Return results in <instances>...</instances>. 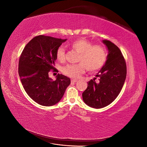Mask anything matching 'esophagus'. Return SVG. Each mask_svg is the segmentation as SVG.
Masks as SVG:
<instances>
[{
  "mask_svg": "<svg viewBox=\"0 0 147 147\" xmlns=\"http://www.w3.org/2000/svg\"><path fill=\"white\" fill-rule=\"evenodd\" d=\"M71 82H72V83H75L77 82V79H72L71 80Z\"/></svg>",
  "mask_w": 147,
  "mask_h": 147,
  "instance_id": "esophagus-1",
  "label": "esophagus"
}]
</instances>
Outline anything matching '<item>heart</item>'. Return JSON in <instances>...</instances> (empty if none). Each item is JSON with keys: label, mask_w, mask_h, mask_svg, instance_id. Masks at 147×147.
<instances>
[{"label": "heart", "mask_w": 147, "mask_h": 147, "mask_svg": "<svg viewBox=\"0 0 147 147\" xmlns=\"http://www.w3.org/2000/svg\"><path fill=\"white\" fill-rule=\"evenodd\" d=\"M70 47L79 53L78 62L76 64H67L62 69L66 76L77 78L84 73L85 68L88 71L100 69L104 65L107 58V53L104 48L99 45H92L90 42L86 39L75 40L70 43ZM56 58L59 61L65 59V49L60 47L56 51Z\"/></svg>", "instance_id": "obj_1"}]
</instances>
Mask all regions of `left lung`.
<instances>
[{
  "instance_id": "obj_1",
  "label": "left lung",
  "mask_w": 147,
  "mask_h": 147,
  "mask_svg": "<svg viewBox=\"0 0 147 147\" xmlns=\"http://www.w3.org/2000/svg\"><path fill=\"white\" fill-rule=\"evenodd\" d=\"M108 50L105 64L94 78L88 83L83 94V100L86 105L95 109L109 105L117 98L121 91L126 77V64L119 48L107 40L102 41Z\"/></svg>"
}]
</instances>
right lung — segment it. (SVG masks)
<instances>
[{
  "label": "right lung",
  "instance_id": "add662e5",
  "mask_svg": "<svg viewBox=\"0 0 147 147\" xmlns=\"http://www.w3.org/2000/svg\"><path fill=\"white\" fill-rule=\"evenodd\" d=\"M67 39L38 35L26 45L20 61L18 72L20 80L28 95L43 106L56 104L63 97L70 79L62 74L55 81L48 73L55 70L56 51Z\"/></svg>",
  "mask_w": 147,
  "mask_h": 147
}]
</instances>
